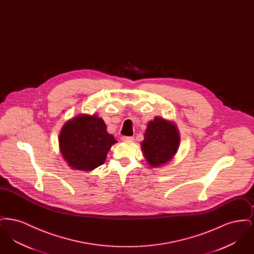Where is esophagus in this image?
<instances>
[{
  "label": "esophagus",
  "instance_id": "esophagus-1",
  "mask_svg": "<svg viewBox=\"0 0 254 254\" xmlns=\"http://www.w3.org/2000/svg\"><path fill=\"white\" fill-rule=\"evenodd\" d=\"M121 140L123 142H133L134 138H133V137H126V136H123L121 138Z\"/></svg>",
  "mask_w": 254,
  "mask_h": 254
}]
</instances>
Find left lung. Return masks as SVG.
<instances>
[{"mask_svg":"<svg viewBox=\"0 0 254 254\" xmlns=\"http://www.w3.org/2000/svg\"><path fill=\"white\" fill-rule=\"evenodd\" d=\"M180 132L174 122L156 116L148 122L141 148L146 163L153 169L169 163L178 151Z\"/></svg>","mask_w":254,"mask_h":254,"instance_id":"1","label":"left lung"}]
</instances>
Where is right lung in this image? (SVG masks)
<instances>
[{
    "label": "right lung",
    "instance_id": "obj_1",
    "mask_svg": "<svg viewBox=\"0 0 254 254\" xmlns=\"http://www.w3.org/2000/svg\"><path fill=\"white\" fill-rule=\"evenodd\" d=\"M117 141L107 131L104 120L96 114H79L65 122L59 135V147L67 166L91 171L106 162L110 147Z\"/></svg>",
    "mask_w": 254,
    "mask_h": 254
}]
</instances>
